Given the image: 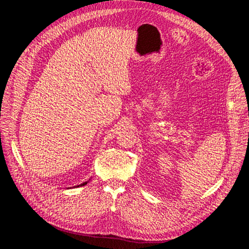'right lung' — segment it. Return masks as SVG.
I'll list each match as a JSON object with an SVG mask.
<instances>
[{
	"label": "right lung",
	"instance_id": "1",
	"mask_svg": "<svg viewBox=\"0 0 249 249\" xmlns=\"http://www.w3.org/2000/svg\"><path fill=\"white\" fill-rule=\"evenodd\" d=\"M88 182H89V180H87V182H84V183H82L81 185H78L77 187H82V186H85V185H86V184H87ZM74 187H76V186H74Z\"/></svg>",
	"mask_w": 249,
	"mask_h": 249
}]
</instances>
